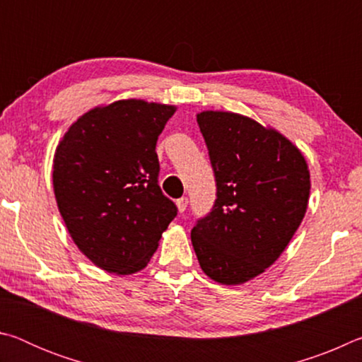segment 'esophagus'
Returning <instances> with one entry per match:
<instances>
[{
  "label": "esophagus",
  "mask_w": 362,
  "mask_h": 362,
  "mask_svg": "<svg viewBox=\"0 0 362 362\" xmlns=\"http://www.w3.org/2000/svg\"><path fill=\"white\" fill-rule=\"evenodd\" d=\"M187 206H188V198H180V199H177V211H179L180 214H182V212H185Z\"/></svg>",
  "instance_id": "obj_1"
}]
</instances>
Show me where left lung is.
<instances>
[{"label": "left lung", "instance_id": "8db88e82", "mask_svg": "<svg viewBox=\"0 0 362 362\" xmlns=\"http://www.w3.org/2000/svg\"><path fill=\"white\" fill-rule=\"evenodd\" d=\"M196 119L217 199L193 226V249L216 283L244 284L279 259L302 223L311 188L308 163L286 136L249 116L204 110Z\"/></svg>", "mask_w": 362, "mask_h": 362}]
</instances>
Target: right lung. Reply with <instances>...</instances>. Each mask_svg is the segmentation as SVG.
<instances>
[{
    "label": "right lung",
    "instance_id": "right-lung-1",
    "mask_svg": "<svg viewBox=\"0 0 362 362\" xmlns=\"http://www.w3.org/2000/svg\"><path fill=\"white\" fill-rule=\"evenodd\" d=\"M177 107L122 99L90 108L54 153L57 207L76 247L115 274L144 269L177 207L158 185L156 140Z\"/></svg>",
    "mask_w": 362,
    "mask_h": 362
}]
</instances>
